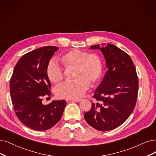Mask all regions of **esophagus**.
Listing matches in <instances>:
<instances>
[{
  "instance_id": "obj_1",
  "label": "esophagus",
  "mask_w": 156,
  "mask_h": 156,
  "mask_svg": "<svg viewBox=\"0 0 156 156\" xmlns=\"http://www.w3.org/2000/svg\"><path fill=\"white\" fill-rule=\"evenodd\" d=\"M71 101H72V102H80L82 101V99H80V98H79V99H72Z\"/></svg>"
}]
</instances>
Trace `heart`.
<instances>
[{"instance_id":"1","label":"heart","mask_w":156,"mask_h":156,"mask_svg":"<svg viewBox=\"0 0 156 156\" xmlns=\"http://www.w3.org/2000/svg\"><path fill=\"white\" fill-rule=\"evenodd\" d=\"M60 60L66 68L75 67L73 78L76 79L57 86L55 93L58 98H78L88 89L90 83L94 85L101 79L103 63L97 54L75 49L62 54ZM46 72L49 80L54 83H59L64 78L63 69L55 59L48 62Z\"/></svg>"}]
</instances>
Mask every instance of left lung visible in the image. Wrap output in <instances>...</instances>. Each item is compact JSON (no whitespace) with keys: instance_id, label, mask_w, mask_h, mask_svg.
<instances>
[{"instance_id":"1","label":"left lung","mask_w":156,"mask_h":156,"mask_svg":"<svg viewBox=\"0 0 156 156\" xmlns=\"http://www.w3.org/2000/svg\"><path fill=\"white\" fill-rule=\"evenodd\" d=\"M102 52L108 70L93 96L95 102L84 114L90 126L101 131L117 128L133 113L138 93V78L129 55L111 43L93 45Z\"/></svg>"}]
</instances>
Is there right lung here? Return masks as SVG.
<instances>
[{
  "instance_id": "right-lung-1",
  "label": "right lung",
  "mask_w": 156,
  "mask_h": 156,
  "mask_svg": "<svg viewBox=\"0 0 156 156\" xmlns=\"http://www.w3.org/2000/svg\"><path fill=\"white\" fill-rule=\"evenodd\" d=\"M58 48L43 47L24 54L17 62L10 79V95L15 114L23 125L33 130L42 131L54 127L66 105L64 100L42 104L43 97L51 94L46 70Z\"/></svg>"
}]
</instances>
